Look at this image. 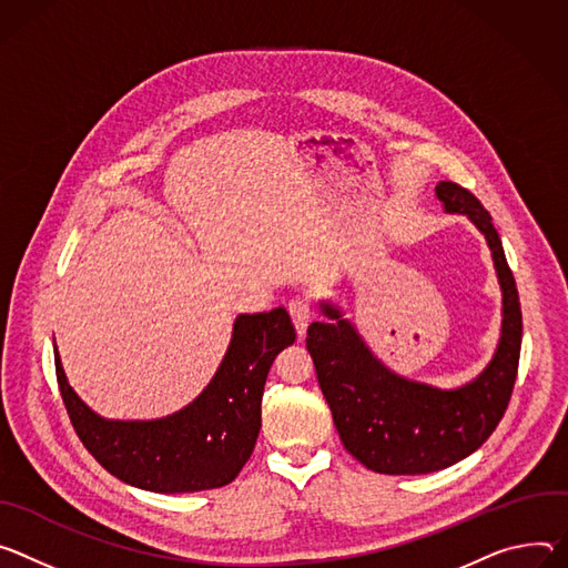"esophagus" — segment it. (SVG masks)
I'll list each match as a JSON object with an SVG mask.
<instances>
[{"mask_svg":"<svg viewBox=\"0 0 568 568\" xmlns=\"http://www.w3.org/2000/svg\"><path fill=\"white\" fill-rule=\"evenodd\" d=\"M288 313H291V321L295 325L297 336L302 338L306 334V327H308L311 318H313V304H311V300L304 297V295L293 297L291 304H288Z\"/></svg>","mask_w":568,"mask_h":568,"instance_id":"obj_1","label":"esophagus"}]
</instances>
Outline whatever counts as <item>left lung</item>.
<instances>
[{
  "label": "left lung",
  "mask_w": 568,
  "mask_h": 568,
  "mask_svg": "<svg viewBox=\"0 0 568 568\" xmlns=\"http://www.w3.org/2000/svg\"><path fill=\"white\" fill-rule=\"evenodd\" d=\"M435 196L447 214L467 216L485 236L500 286L498 345L476 379L445 390L397 374L329 300L321 302L327 321L306 329V349L345 449L379 474H430L471 456L498 426L517 379L521 304L491 216L456 182H437Z\"/></svg>",
  "instance_id": "left-lung-1"
}]
</instances>
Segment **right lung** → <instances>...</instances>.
<instances>
[{"instance_id": "right-lung-1", "label": "right lung", "mask_w": 568, "mask_h": 568, "mask_svg": "<svg viewBox=\"0 0 568 568\" xmlns=\"http://www.w3.org/2000/svg\"><path fill=\"white\" fill-rule=\"evenodd\" d=\"M284 306L239 313L227 352L205 390L160 419H105L70 386L53 345L62 402L85 449L119 480L158 494L232 483L255 449L262 395L275 356L293 345Z\"/></svg>"}]
</instances>
